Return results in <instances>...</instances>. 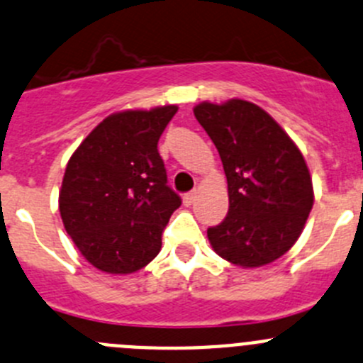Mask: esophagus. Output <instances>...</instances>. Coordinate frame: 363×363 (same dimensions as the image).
<instances>
[{"instance_id": "esophagus-1", "label": "esophagus", "mask_w": 363, "mask_h": 363, "mask_svg": "<svg viewBox=\"0 0 363 363\" xmlns=\"http://www.w3.org/2000/svg\"><path fill=\"white\" fill-rule=\"evenodd\" d=\"M196 194H198L196 191H191V192H187V194H184V205H187V206L192 205L196 199Z\"/></svg>"}]
</instances>
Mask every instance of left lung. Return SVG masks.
<instances>
[{"label": "left lung", "instance_id": "1", "mask_svg": "<svg viewBox=\"0 0 363 363\" xmlns=\"http://www.w3.org/2000/svg\"><path fill=\"white\" fill-rule=\"evenodd\" d=\"M194 116L228 179V216L206 231L213 251L244 269L271 264L294 246L313 205L301 151L265 110L244 99L203 101Z\"/></svg>", "mask_w": 363, "mask_h": 363}]
</instances>
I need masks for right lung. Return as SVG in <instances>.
<instances>
[{
    "instance_id": "right-lung-1",
    "label": "right lung",
    "mask_w": 363,
    "mask_h": 363,
    "mask_svg": "<svg viewBox=\"0 0 363 363\" xmlns=\"http://www.w3.org/2000/svg\"><path fill=\"white\" fill-rule=\"evenodd\" d=\"M176 112L165 105L112 113L69 158L58 194L62 223L99 271L130 274L160 253L162 231L182 205L158 153Z\"/></svg>"
}]
</instances>
